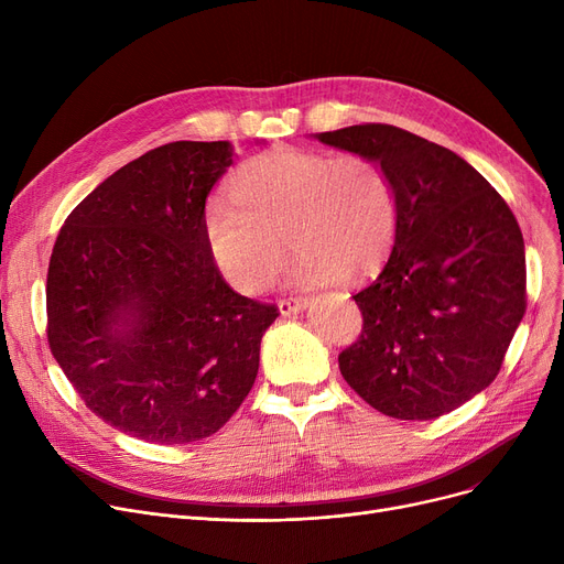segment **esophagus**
Returning a JSON list of instances; mask_svg holds the SVG:
<instances>
[{
	"label": "esophagus",
	"mask_w": 564,
	"mask_h": 564,
	"mask_svg": "<svg viewBox=\"0 0 564 564\" xmlns=\"http://www.w3.org/2000/svg\"><path fill=\"white\" fill-rule=\"evenodd\" d=\"M308 306V300L306 297H288V300H281L279 302V311L281 315H290V313H300Z\"/></svg>",
	"instance_id": "34e87169"
}]
</instances>
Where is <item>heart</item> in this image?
<instances>
[{
	"instance_id": "heart-1",
	"label": "heart",
	"mask_w": 564,
	"mask_h": 564,
	"mask_svg": "<svg viewBox=\"0 0 564 564\" xmlns=\"http://www.w3.org/2000/svg\"><path fill=\"white\" fill-rule=\"evenodd\" d=\"M398 192L379 162L276 148L242 169L232 198L215 194L200 213L203 240L219 274L242 294L272 285L288 245L290 279L302 285L368 274L398 235Z\"/></svg>"
}]
</instances>
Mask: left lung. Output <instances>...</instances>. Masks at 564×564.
<instances>
[{
    "label": "left lung",
    "instance_id": "left-lung-1",
    "mask_svg": "<svg viewBox=\"0 0 564 564\" xmlns=\"http://www.w3.org/2000/svg\"><path fill=\"white\" fill-rule=\"evenodd\" d=\"M317 141L379 162L398 192V235L354 302L364 329L340 351L349 387L400 421L443 416L496 379L525 313L521 228L500 194L448 148L366 123Z\"/></svg>",
    "mask_w": 564,
    "mask_h": 564
}]
</instances>
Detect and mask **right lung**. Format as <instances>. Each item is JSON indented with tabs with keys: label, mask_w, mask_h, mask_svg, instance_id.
Returning <instances> with one entry per match:
<instances>
[{
	"label": "right lung",
	"mask_w": 564,
	"mask_h": 564,
	"mask_svg": "<svg viewBox=\"0 0 564 564\" xmlns=\"http://www.w3.org/2000/svg\"><path fill=\"white\" fill-rule=\"evenodd\" d=\"M228 141H173L68 215L47 270V343L98 419L148 443L215 434L249 395L279 308L237 294L200 213Z\"/></svg>",
	"instance_id": "right-lung-1"
}]
</instances>
